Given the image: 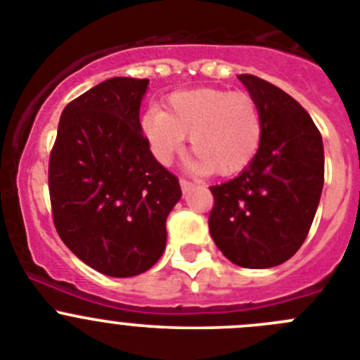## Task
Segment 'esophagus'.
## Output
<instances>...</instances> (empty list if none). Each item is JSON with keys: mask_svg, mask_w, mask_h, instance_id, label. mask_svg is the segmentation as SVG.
I'll return each mask as SVG.
<instances>
[{"mask_svg": "<svg viewBox=\"0 0 360 360\" xmlns=\"http://www.w3.org/2000/svg\"><path fill=\"white\" fill-rule=\"evenodd\" d=\"M180 187H182V191H184V193H186V191L193 189L194 184L189 182V180H186V178H180Z\"/></svg>", "mask_w": 360, "mask_h": 360, "instance_id": "1", "label": "esophagus"}]
</instances>
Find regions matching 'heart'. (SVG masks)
Here are the masks:
<instances>
[{
    "label": "heart",
    "mask_w": 360,
    "mask_h": 360,
    "mask_svg": "<svg viewBox=\"0 0 360 360\" xmlns=\"http://www.w3.org/2000/svg\"><path fill=\"white\" fill-rule=\"evenodd\" d=\"M143 131L162 164H169L191 135V167L233 176L255 160L262 143V115L257 101L245 92L200 87L176 91L166 110L148 108Z\"/></svg>",
    "instance_id": "obj_1"
}]
</instances>
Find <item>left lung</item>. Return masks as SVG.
Segmentation results:
<instances>
[{
    "label": "left lung",
    "mask_w": 360,
    "mask_h": 360,
    "mask_svg": "<svg viewBox=\"0 0 360 360\" xmlns=\"http://www.w3.org/2000/svg\"><path fill=\"white\" fill-rule=\"evenodd\" d=\"M239 80L262 115V143L239 176L210 187L209 230L237 266L273 268L291 259L311 230L325 180L321 134L295 98L253 75Z\"/></svg>",
    "instance_id": "1"
}]
</instances>
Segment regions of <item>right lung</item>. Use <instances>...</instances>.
I'll list each match as a JSON object with an SVG mask.
<instances>
[{
  "label": "right lung",
  "instance_id": "add662e5",
  "mask_svg": "<svg viewBox=\"0 0 360 360\" xmlns=\"http://www.w3.org/2000/svg\"><path fill=\"white\" fill-rule=\"evenodd\" d=\"M150 80L110 78L68 103L49 153L53 223L92 269L135 276L162 257L178 178L150 151L139 108Z\"/></svg>",
  "mask_w": 360,
  "mask_h": 360
}]
</instances>
